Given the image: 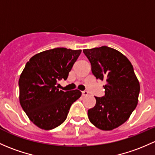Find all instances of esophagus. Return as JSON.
<instances>
[{
  "instance_id": "34e87169",
  "label": "esophagus",
  "mask_w": 155,
  "mask_h": 155,
  "mask_svg": "<svg viewBox=\"0 0 155 155\" xmlns=\"http://www.w3.org/2000/svg\"><path fill=\"white\" fill-rule=\"evenodd\" d=\"M82 94L83 97H86V96L88 95V92H87V91H82Z\"/></svg>"
}]
</instances>
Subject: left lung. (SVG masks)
I'll list each match as a JSON object with an SVG mask.
<instances>
[{"label":"left lung","instance_id":"obj_1","mask_svg":"<svg viewBox=\"0 0 155 155\" xmlns=\"http://www.w3.org/2000/svg\"><path fill=\"white\" fill-rule=\"evenodd\" d=\"M97 79L105 81V97H97L87 111L89 120L101 130L110 131L127 121L136 108L140 83L127 57L115 49L102 46L83 50Z\"/></svg>","mask_w":155,"mask_h":155}]
</instances>
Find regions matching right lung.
<instances>
[{
	"label": "right lung",
	"instance_id": "obj_1",
	"mask_svg": "<svg viewBox=\"0 0 155 155\" xmlns=\"http://www.w3.org/2000/svg\"><path fill=\"white\" fill-rule=\"evenodd\" d=\"M82 50L58 48L37 53L27 61L19 84V101L31 122L51 130L64 122L71 105L82 95L79 90L63 91L57 81L66 80Z\"/></svg>",
	"mask_w": 155,
	"mask_h": 155
}]
</instances>
